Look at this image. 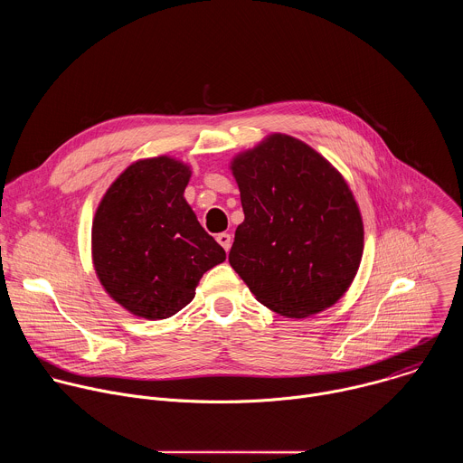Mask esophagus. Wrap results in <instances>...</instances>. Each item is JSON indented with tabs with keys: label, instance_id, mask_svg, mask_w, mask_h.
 <instances>
[{
	"label": "esophagus",
	"instance_id": "esophagus-1",
	"mask_svg": "<svg viewBox=\"0 0 463 463\" xmlns=\"http://www.w3.org/2000/svg\"><path fill=\"white\" fill-rule=\"evenodd\" d=\"M216 240H218V243H220L225 250H229L231 245H232V236H231L229 232H220V234L216 236Z\"/></svg>",
	"mask_w": 463,
	"mask_h": 463
}]
</instances>
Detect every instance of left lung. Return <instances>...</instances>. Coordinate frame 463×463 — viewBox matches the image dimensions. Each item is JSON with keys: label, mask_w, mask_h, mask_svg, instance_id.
<instances>
[{"label": "left lung", "mask_w": 463, "mask_h": 463, "mask_svg": "<svg viewBox=\"0 0 463 463\" xmlns=\"http://www.w3.org/2000/svg\"><path fill=\"white\" fill-rule=\"evenodd\" d=\"M232 174L245 220L229 263L250 293L289 318L335 304L363 256V220L343 175L280 134L238 156Z\"/></svg>", "instance_id": "1"}]
</instances>
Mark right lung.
I'll return each instance as SVG.
<instances>
[{
	"label": "right lung",
	"instance_id": "add662e5",
	"mask_svg": "<svg viewBox=\"0 0 463 463\" xmlns=\"http://www.w3.org/2000/svg\"><path fill=\"white\" fill-rule=\"evenodd\" d=\"M190 168L170 157L137 161L108 188L93 220V263L104 289L137 317L175 315L225 260L183 192Z\"/></svg>",
	"mask_w": 463,
	"mask_h": 463
}]
</instances>
